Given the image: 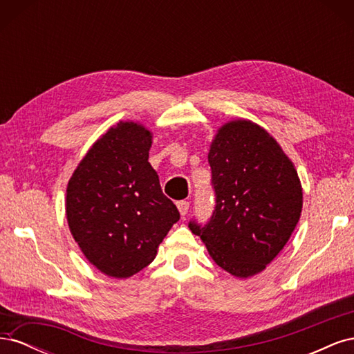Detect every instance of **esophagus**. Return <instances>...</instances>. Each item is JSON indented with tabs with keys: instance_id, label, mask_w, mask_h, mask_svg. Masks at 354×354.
<instances>
[{
	"instance_id": "34e87169",
	"label": "esophagus",
	"mask_w": 354,
	"mask_h": 354,
	"mask_svg": "<svg viewBox=\"0 0 354 354\" xmlns=\"http://www.w3.org/2000/svg\"><path fill=\"white\" fill-rule=\"evenodd\" d=\"M189 207H190V203H189L187 201H180V202H177V208H178L180 214H181V216H183V217L187 214Z\"/></svg>"
}]
</instances>
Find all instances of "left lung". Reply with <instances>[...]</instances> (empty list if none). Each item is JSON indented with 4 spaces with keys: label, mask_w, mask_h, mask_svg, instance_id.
Instances as JSON below:
<instances>
[{
    "label": "left lung",
    "mask_w": 354,
    "mask_h": 354,
    "mask_svg": "<svg viewBox=\"0 0 354 354\" xmlns=\"http://www.w3.org/2000/svg\"><path fill=\"white\" fill-rule=\"evenodd\" d=\"M208 162L216 208L207 224L192 220L189 227L221 269L245 279L263 272L291 238L301 183L279 143L246 120L218 128Z\"/></svg>",
    "instance_id": "obj_1"
}]
</instances>
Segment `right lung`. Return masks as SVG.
I'll return each instance as SVG.
<instances>
[{"mask_svg": "<svg viewBox=\"0 0 354 354\" xmlns=\"http://www.w3.org/2000/svg\"><path fill=\"white\" fill-rule=\"evenodd\" d=\"M152 133L142 124L111 127L82 158L68 183L72 236L94 267L116 279L145 269L180 212L149 164Z\"/></svg>", "mask_w": 354, "mask_h": 354, "instance_id": "1", "label": "right lung"}]
</instances>
